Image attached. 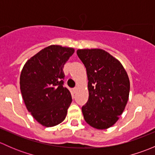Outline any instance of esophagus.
<instances>
[{
    "label": "esophagus",
    "mask_w": 155,
    "mask_h": 155,
    "mask_svg": "<svg viewBox=\"0 0 155 155\" xmlns=\"http://www.w3.org/2000/svg\"><path fill=\"white\" fill-rule=\"evenodd\" d=\"M77 91H78V87H74V88H73V92H74V93H76Z\"/></svg>",
    "instance_id": "esophagus-1"
}]
</instances>
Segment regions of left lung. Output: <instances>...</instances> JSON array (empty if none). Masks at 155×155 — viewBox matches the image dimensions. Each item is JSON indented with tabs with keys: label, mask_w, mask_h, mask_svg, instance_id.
<instances>
[{
	"label": "left lung",
	"mask_w": 155,
	"mask_h": 155,
	"mask_svg": "<svg viewBox=\"0 0 155 155\" xmlns=\"http://www.w3.org/2000/svg\"><path fill=\"white\" fill-rule=\"evenodd\" d=\"M87 71L88 101L82 107L85 121L98 130L112 127L122 114L130 93V80L121 62L101 48L78 49Z\"/></svg>",
	"instance_id": "left-lung-1"
}]
</instances>
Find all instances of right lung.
Here are the masks:
<instances>
[{"label": "right lung", "mask_w": 155, "mask_h": 155, "mask_svg": "<svg viewBox=\"0 0 155 155\" xmlns=\"http://www.w3.org/2000/svg\"><path fill=\"white\" fill-rule=\"evenodd\" d=\"M74 51L51 45L31 57L23 67L20 76L22 98L28 112L43 126H55L66 118L72 97L63 85V68Z\"/></svg>", "instance_id": "1"}]
</instances>
